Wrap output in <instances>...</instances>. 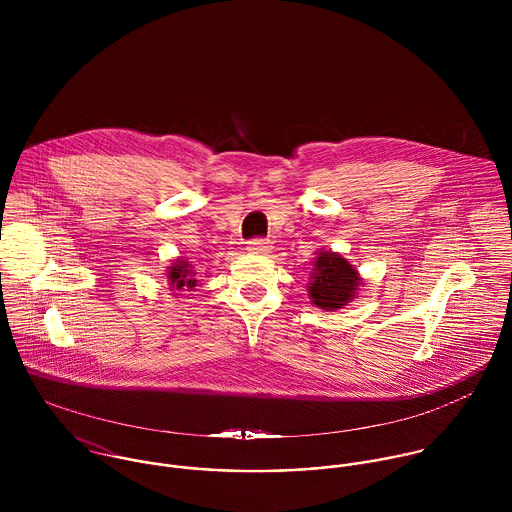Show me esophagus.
<instances>
[{"label": "esophagus", "instance_id": "34e87169", "mask_svg": "<svg viewBox=\"0 0 512 512\" xmlns=\"http://www.w3.org/2000/svg\"><path fill=\"white\" fill-rule=\"evenodd\" d=\"M248 250L254 254H266L272 250V242L266 238H252L248 240Z\"/></svg>", "mask_w": 512, "mask_h": 512}]
</instances>
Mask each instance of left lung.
Returning a JSON list of instances; mask_svg holds the SVG:
<instances>
[{"mask_svg": "<svg viewBox=\"0 0 512 512\" xmlns=\"http://www.w3.org/2000/svg\"><path fill=\"white\" fill-rule=\"evenodd\" d=\"M311 284L307 292L313 303L321 309H341L347 301H351L359 286L357 270L339 254L319 252L315 270L311 274Z\"/></svg>", "mask_w": 512, "mask_h": 512, "instance_id": "left-lung-1", "label": "left lung"}]
</instances>
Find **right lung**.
<instances>
[{"label": "right lung", "mask_w": 512, "mask_h": 512, "mask_svg": "<svg viewBox=\"0 0 512 512\" xmlns=\"http://www.w3.org/2000/svg\"><path fill=\"white\" fill-rule=\"evenodd\" d=\"M193 270L187 262H175L169 270V284L173 290H181V288H195L197 280H193Z\"/></svg>", "instance_id": "1"}]
</instances>
